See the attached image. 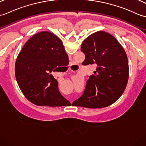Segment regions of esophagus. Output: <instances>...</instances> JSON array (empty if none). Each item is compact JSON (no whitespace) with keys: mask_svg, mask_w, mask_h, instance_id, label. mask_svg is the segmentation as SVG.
Wrapping results in <instances>:
<instances>
[{"mask_svg":"<svg viewBox=\"0 0 146 146\" xmlns=\"http://www.w3.org/2000/svg\"><path fill=\"white\" fill-rule=\"evenodd\" d=\"M73 65V64H71V65ZM71 65H70V66H71Z\"/></svg>","mask_w":146,"mask_h":146,"instance_id":"obj_1","label":"esophagus"}]
</instances>
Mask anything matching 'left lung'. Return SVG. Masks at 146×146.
Segmentation results:
<instances>
[{
    "label": "left lung",
    "instance_id": "left-lung-1",
    "mask_svg": "<svg viewBox=\"0 0 146 146\" xmlns=\"http://www.w3.org/2000/svg\"><path fill=\"white\" fill-rule=\"evenodd\" d=\"M85 55L83 65H97L89 76L85 90L73 106L104 108L116 101L126 88L129 77L128 60L124 48L110 33L99 31L84 40L81 46Z\"/></svg>",
    "mask_w": 146,
    "mask_h": 146
}]
</instances>
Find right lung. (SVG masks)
Returning a JSON list of instances; mask_svg holds the SVG:
<instances>
[{
	"mask_svg": "<svg viewBox=\"0 0 146 146\" xmlns=\"http://www.w3.org/2000/svg\"><path fill=\"white\" fill-rule=\"evenodd\" d=\"M69 63L65 48L56 36L41 32L32 36L17 58L16 80L27 100L38 106H69L58 90L52 73Z\"/></svg>",
	"mask_w": 146,
	"mask_h": 146,
	"instance_id": "1",
	"label": "right lung"
}]
</instances>
